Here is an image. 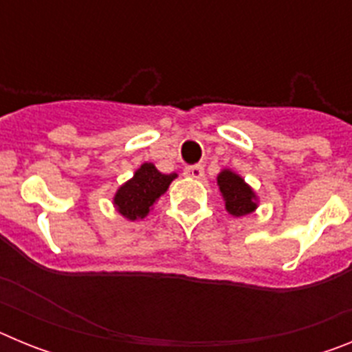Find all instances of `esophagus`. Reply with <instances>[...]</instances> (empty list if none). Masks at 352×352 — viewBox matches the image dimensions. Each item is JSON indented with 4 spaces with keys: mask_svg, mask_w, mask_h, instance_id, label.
Instances as JSON below:
<instances>
[{
    "mask_svg": "<svg viewBox=\"0 0 352 352\" xmlns=\"http://www.w3.org/2000/svg\"><path fill=\"white\" fill-rule=\"evenodd\" d=\"M183 174H185V176H188V178L201 179L204 176V167L203 166H188L183 169Z\"/></svg>",
    "mask_w": 352,
    "mask_h": 352,
    "instance_id": "1",
    "label": "esophagus"
}]
</instances>
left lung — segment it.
<instances>
[{
  "mask_svg": "<svg viewBox=\"0 0 352 352\" xmlns=\"http://www.w3.org/2000/svg\"><path fill=\"white\" fill-rule=\"evenodd\" d=\"M217 182L226 199V208L229 213L234 217H243L256 210V195L238 174L231 170H222Z\"/></svg>",
  "mask_w": 352,
  "mask_h": 352,
  "instance_id": "8db88e82",
  "label": "left lung"
}]
</instances>
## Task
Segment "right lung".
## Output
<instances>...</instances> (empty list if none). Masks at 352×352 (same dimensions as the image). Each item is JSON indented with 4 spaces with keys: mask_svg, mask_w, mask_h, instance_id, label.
Instances as JSON below:
<instances>
[{
    "mask_svg": "<svg viewBox=\"0 0 352 352\" xmlns=\"http://www.w3.org/2000/svg\"><path fill=\"white\" fill-rule=\"evenodd\" d=\"M174 178V173L162 174L153 164H142L141 169L135 170L133 178L116 192L114 204L118 211L129 220L144 219L149 208L169 188Z\"/></svg>",
    "mask_w": 352,
    "mask_h": 352,
    "instance_id": "1",
    "label": "right lung"
}]
</instances>
